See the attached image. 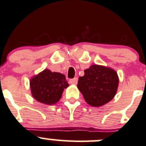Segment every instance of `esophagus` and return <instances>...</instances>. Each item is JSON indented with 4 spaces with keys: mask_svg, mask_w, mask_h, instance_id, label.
Instances as JSON below:
<instances>
[{
    "mask_svg": "<svg viewBox=\"0 0 146 146\" xmlns=\"http://www.w3.org/2000/svg\"><path fill=\"white\" fill-rule=\"evenodd\" d=\"M78 82V79L77 78H74V79H70V83L71 84H76Z\"/></svg>",
    "mask_w": 146,
    "mask_h": 146,
    "instance_id": "obj_1",
    "label": "esophagus"
}]
</instances>
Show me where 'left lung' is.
Returning <instances> with one entry per match:
<instances>
[{
  "label": "left lung",
  "mask_w": 146,
  "mask_h": 146,
  "mask_svg": "<svg viewBox=\"0 0 146 146\" xmlns=\"http://www.w3.org/2000/svg\"><path fill=\"white\" fill-rule=\"evenodd\" d=\"M118 85L119 78L114 70L94 64L84 70V75L79 78L77 87L86 103L98 107L114 97Z\"/></svg>",
  "instance_id": "obj_1"
}]
</instances>
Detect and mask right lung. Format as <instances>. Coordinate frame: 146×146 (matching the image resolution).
Wrapping results in <instances>:
<instances>
[{"mask_svg": "<svg viewBox=\"0 0 146 146\" xmlns=\"http://www.w3.org/2000/svg\"><path fill=\"white\" fill-rule=\"evenodd\" d=\"M69 86L64 74L44 70L30 80L33 96L39 102L47 105L57 103L64 89Z\"/></svg>", "mask_w": 146, "mask_h": 146, "instance_id": "right-lung-1", "label": "right lung"}]
</instances>
